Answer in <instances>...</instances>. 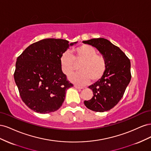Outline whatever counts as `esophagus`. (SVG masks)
<instances>
[{"instance_id":"esophagus-1","label":"esophagus","mask_w":151,"mask_h":151,"mask_svg":"<svg viewBox=\"0 0 151 151\" xmlns=\"http://www.w3.org/2000/svg\"><path fill=\"white\" fill-rule=\"evenodd\" d=\"M74 88H76V89H83L84 88V87H83V86H77V85H75Z\"/></svg>"}]
</instances>
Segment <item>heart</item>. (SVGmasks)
I'll return each mask as SVG.
<instances>
[{"label":"heart","mask_w":151,"mask_h":151,"mask_svg":"<svg viewBox=\"0 0 151 151\" xmlns=\"http://www.w3.org/2000/svg\"><path fill=\"white\" fill-rule=\"evenodd\" d=\"M74 56L68 51L60 57L62 70L65 74H69L76 69V63H81L79 71L69 76V79L77 84H84L91 80L101 79L106 69V61L104 57L97 55L96 50L89 45H83L74 50Z\"/></svg>","instance_id":"obj_1"}]
</instances>
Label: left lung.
<instances>
[{
  "mask_svg": "<svg viewBox=\"0 0 151 151\" xmlns=\"http://www.w3.org/2000/svg\"><path fill=\"white\" fill-rule=\"evenodd\" d=\"M96 48L106 61V69L96 83L89 86L93 96L85 106L96 112L107 111L123 97L131 79L130 61L126 55L109 40L103 38L83 41Z\"/></svg>",
  "mask_w": 151,
  "mask_h": 151,
  "instance_id": "1",
  "label": "left lung"
}]
</instances>
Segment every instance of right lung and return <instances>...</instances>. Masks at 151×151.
<instances>
[{"label":"right lung","instance_id":"1","mask_svg":"<svg viewBox=\"0 0 151 151\" xmlns=\"http://www.w3.org/2000/svg\"><path fill=\"white\" fill-rule=\"evenodd\" d=\"M63 39L48 38L34 43L17 58L14 77L21 98L32 110L54 112L64 101L66 91L73 86L62 72L60 57L69 47Z\"/></svg>","mask_w":151,"mask_h":151}]
</instances>
